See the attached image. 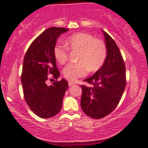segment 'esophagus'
<instances>
[{
  "label": "esophagus",
  "instance_id": "obj_1",
  "mask_svg": "<svg viewBox=\"0 0 148 148\" xmlns=\"http://www.w3.org/2000/svg\"><path fill=\"white\" fill-rule=\"evenodd\" d=\"M74 84H75V83H74V82H71V81H68V85L70 86H72V85H74Z\"/></svg>",
  "mask_w": 148,
  "mask_h": 148
}]
</instances>
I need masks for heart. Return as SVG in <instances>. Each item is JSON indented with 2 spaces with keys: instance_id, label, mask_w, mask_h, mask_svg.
Here are the masks:
<instances>
[{
  "instance_id": "heart-1",
  "label": "heart",
  "mask_w": 148,
  "mask_h": 148,
  "mask_svg": "<svg viewBox=\"0 0 148 148\" xmlns=\"http://www.w3.org/2000/svg\"><path fill=\"white\" fill-rule=\"evenodd\" d=\"M64 45L57 44L53 53L57 62L64 64L68 60V50L79 51L78 63H71L63 70L64 77L70 81L85 76L88 70L95 72L103 66L107 57V48L101 40L95 39L91 34L84 32L71 35L65 41Z\"/></svg>"
}]
</instances>
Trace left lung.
Wrapping results in <instances>:
<instances>
[{
	"label": "left lung",
	"instance_id": "1",
	"mask_svg": "<svg viewBox=\"0 0 148 148\" xmlns=\"http://www.w3.org/2000/svg\"><path fill=\"white\" fill-rule=\"evenodd\" d=\"M103 32L107 57L101 68L84 81L92 86L82 85V110L92 119L106 116L116 108L126 86V69L119 47L111 36Z\"/></svg>",
	"mask_w": 148,
	"mask_h": 148
}]
</instances>
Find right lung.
<instances>
[{"mask_svg": "<svg viewBox=\"0 0 148 148\" xmlns=\"http://www.w3.org/2000/svg\"><path fill=\"white\" fill-rule=\"evenodd\" d=\"M68 30L58 27L47 29L32 42L25 55L21 78L24 98L32 111L42 119L59 113L68 88L64 78L52 85L46 84L49 74L56 79L60 75L53 50L58 37Z\"/></svg>", "mask_w": 148, "mask_h": 148, "instance_id": "obj_1", "label": "right lung"}]
</instances>
